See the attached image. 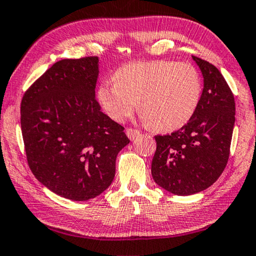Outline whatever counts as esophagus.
Instances as JSON below:
<instances>
[{
	"instance_id": "1",
	"label": "esophagus",
	"mask_w": 256,
	"mask_h": 256,
	"mask_svg": "<svg viewBox=\"0 0 256 256\" xmlns=\"http://www.w3.org/2000/svg\"><path fill=\"white\" fill-rule=\"evenodd\" d=\"M139 134H140V132L138 131V130L126 128V136H128L130 140H134Z\"/></svg>"
}]
</instances>
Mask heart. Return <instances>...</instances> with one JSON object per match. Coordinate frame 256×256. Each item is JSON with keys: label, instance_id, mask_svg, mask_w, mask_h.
I'll return each mask as SVG.
<instances>
[{"label": "heart", "instance_id": "1", "mask_svg": "<svg viewBox=\"0 0 256 256\" xmlns=\"http://www.w3.org/2000/svg\"><path fill=\"white\" fill-rule=\"evenodd\" d=\"M116 80L100 84L97 97L104 111L123 122L138 106L144 118L160 131H174L190 120L198 106L202 81L189 62L136 61L124 64Z\"/></svg>", "mask_w": 256, "mask_h": 256}]
</instances>
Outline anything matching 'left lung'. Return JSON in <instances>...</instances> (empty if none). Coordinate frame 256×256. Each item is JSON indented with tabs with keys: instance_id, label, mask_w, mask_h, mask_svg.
Masks as SVG:
<instances>
[{
	"instance_id": "left-lung-1",
	"label": "left lung",
	"mask_w": 256,
	"mask_h": 256,
	"mask_svg": "<svg viewBox=\"0 0 256 256\" xmlns=\"http://www.w3.org/2000/svg\"><path fill=\"white\" fill-rule=\"evenodd\" d=\"M204 78L198 106L184 126L156 136L152 176L158 186L178 196L203 192L228 164L236 122L234 96L220 72L192 56Z\"/></svg>"
}]
</instances>
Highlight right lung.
<instances>
[{
  "instance_id": "1",
  "label": "right lung",
  "mask_w": 256,
  "mask_h": 256,
  "mask_svg": "<svg viewBox=\"0 0 256 256\" xmlns=\"http://www.w3.org/2000/svg\"><path fill=\"white\" fill-rule=\"evenodd\" d=\"M98 58L53 64L20 103L28 167L42 184L72 200L95 198L114 181L116 158L130 142L124 128L100 111Z\"/></svg>"
}]
</instances>
